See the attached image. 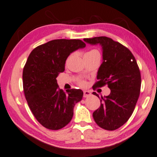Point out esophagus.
Returning <instances> with one entry per match:
<instances>
[{
	"label": "esophagus",
	"instance_id": "obj_1",
	"mask_svg": "<svg viewBox=\"0 0 157 157\" xmlns=\"http://www.w3.org/2000/svg\"><path fill=\"white\" fill-rule=\"evenodd\" d=\"M90 95H91V93H90L89 90H84L83 91V97L85 98L89 97V96H90Z\"/></svg>",
	"mask_w": 157,
	"mask_h": 157
}]
</instances>
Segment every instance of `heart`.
Returning a JSON list of instances; mask_svg holds the SVG:
<instances>
[{
	"label": "heart",
	"instance_id": "b5f03b06",
	"mask_svg": "<svg viewBox=\"0 0 157 157\" xmlns=\"http://www.w3.org/2000/svg\"><path fill=\"white\" fill-rule=\"evenodd\" d=\"M94 53H99V51L97 50H91L90 51H88V52H86V54H94ZM79 83H80V85L81 86H86V82L83 80H80V82H79Z\"/></svg>",
	"mask_w": 157,
	"mask_h": 157
}]
</instances>
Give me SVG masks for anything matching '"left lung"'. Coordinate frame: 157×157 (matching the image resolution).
<instances>
[{
	"mask_svg": "<svg viewBox=\"0 0 157 157\" xmlns=\"http://www.w3.org/2000/svg\"><path fill=\"white\" fill-rule=\"evenodd\" d=\"M90 44L102 48V63L97 72L98 81L93 88L107 85L110 94L101 97V105L93 113L97 124L104 129L116 130L129 120L140 92V71L129 49L110 38L99 36L84 39ZM94 95H99L93 92Z\"/></svg>",
	"mask_w": 157,
	"mask_h": 157,
	"instance_id": "left-lung-1",
	"label": "left lung"
}]
</instances>
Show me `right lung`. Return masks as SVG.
<instances>
[{
    "label": "right lung",
    "instance_id": "1",
    "mask_svg": "<svg viewBox=\"0 0 157 157\" xmlns=\"http://www.w3.org/2000/svg\"><path fill=\"white\" fill-rule=\"evenodd\" d=\"M80 39H55L33 49L22 72L25 97L32 113L44 127L58 130L67 126L73 117L75 104L83 92L60 89L56 77L65 70L68 56L84 48Z\"/></svg>",
    "mask_w": 157,
    "mask_h": 157
}]
</instances>
